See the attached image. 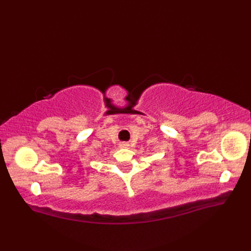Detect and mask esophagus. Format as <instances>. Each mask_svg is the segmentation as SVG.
I'll return each instance as SVG.
<instances>
[{
	"instance_id": "1",
	"label": "esophagus",
	"mask_w": 251,
	"mask_h": 251,
	"mask_svg": "<svg viewBox=\"0 0 251 251\" xmlns=\"http://www.w3.org/2000/svg\"><path fill=\"white\" fill-rule=\"evenodd\" d=\"M121 147L122 148H128L129 147V145L127 142H123V143H121Z\"/></svg>"
}]
</instances>
